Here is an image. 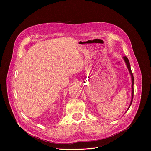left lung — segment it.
I'll list each match as a JSON object with an SVG mask.
<instances>
[{"mask_svg":"<svg viewBox=\"0 0 151 151\" xmlns=\"http://www.w3.org/2000/svg\"><path fill=\"white\" fill-rule=\"evenodd\" d=\"M123 59L126 64L127 65V69L129 71V72H130V75H131V78H132V99H131V101H130V105H129L128 109L127 110V111L129 109V108H130V107L131 106L132 104V102H133V95H134V88H133V86H134V77H133V73L132 72V70H131V67H130V62H129V60L128 59V58L125 56H124L123 57ZM126 111V112H127Z\"/></svg>","mask_w":151,"mask_h":151,"instance_id":"8db88e82","label":"left lung"}]
</instances>
